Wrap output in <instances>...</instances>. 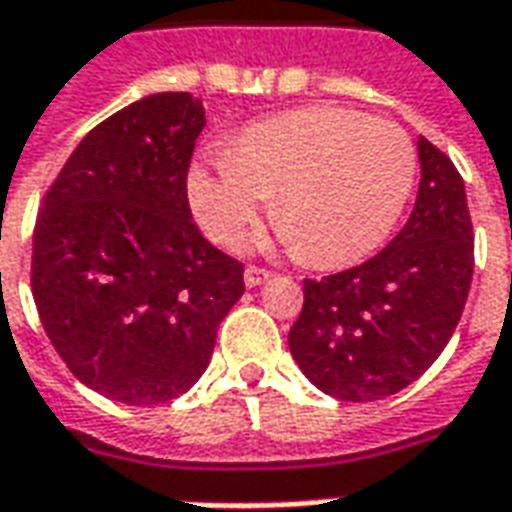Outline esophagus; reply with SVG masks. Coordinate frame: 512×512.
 Wrapping results in <instances>:
<instances>
[{
  "mask_svg": "<svg viewBox=\"0 0 512 512\" xmlns=\"http://www.w3.org/2000/svg\"><path fill=\"white\" fill-rule=\"evenodd\" d=\"M274 274H271L269 269H260V266H246V271H243V280H246V285L249 288H255V285H263L266 280H271Z\"/></svg>",
  "mask_w": 512,
  "mask_h": 512,
  "instance_id": "obj_1",
  "label": "esophagus"
}]
</instances>
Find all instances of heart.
Returning a JSON list of instances; mask_svg holds the SVG:
<instances>
[{
    "instance_id": "b5f03b06",
    "label": "heart",
    "mask_w": 512,
    "mask_h": 512,
    "mask_svg": "<svg viewBox=\"0 0 512 512\" xmlns=\"http://www.w3.org/2000/svg\"><path fill=\"white\" fill-rule=\"evenodd\" d=\"M417 179L406 128L339 106L252 125L218 170L190 176V201L212 241L235 243L277 190L285 238L314 266H347L398 227Z\"/></svg>"
}]
</instances>
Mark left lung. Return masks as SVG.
Listing matches in <instances>:
<instances>
[{
	"mask_svg": "<svg viewBox=\"0 0 512 512\" xmlns=\"http://www.w3.org/2000/svg\"><path fill=\"white\" fill-rule=\"evenodd\" d=\"M420 187L406 227L353 269L305 280L288 333L305 378L339 401H381L443 353L474 277V227L460 170L417 139Z\"/></svg>",
	"mask_w": 512,
	"mask_h": 512,
	"instance_id": "8db88e82",
	"label": "left lung"
}]
</instances>
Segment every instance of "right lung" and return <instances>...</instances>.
<instances>
[{"label":"right lung","instance_id":"1","mask_svg":"<svg viewBox=\"0 0 512 512\" xmlns=\"http://www.w3.org/2000/svg\"><path fill=\"white\" fill-rule=\"evenodd\" d=\"M201 128L190 92L142 97L78 142L38 210L41 325L69 373L117 403L193 387L243 294V263L201 235L187 201Z\"/></svg>","mask_w":512,"mask_h":512}]
</instances>
